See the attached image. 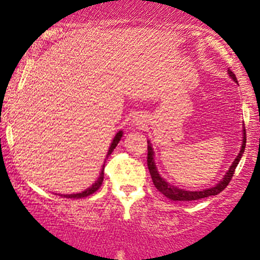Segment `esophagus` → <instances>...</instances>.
<instances>
[{
	"label": "esophagus",
	"instance_id": "obj_1",
	"mask_svg": "<svg viewBox=\"0 0 260 260\" xmlns=\"http://www.w3.org/2000/svg\"><path fill=\"white\" fill-rule=\"evenodd\" d=\"M136 124H142V121H140V120H136Z\"/></svg>",
	"mask_w": 260,
	"mask_h": 260
}]
</instances>
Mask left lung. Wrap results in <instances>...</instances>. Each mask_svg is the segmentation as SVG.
Instances as JSON below:
<instances>
[{"label": "left lung", "mask_w": 260, "mask_h": 260, "mask_svg": "<svg viewBox=\"0 0 260 260\" xmlns=\"http://www.w3.org/2000/svg\"><path fill=\"white\" fill-rule=\"evenodd\" d=\"M229 74H230V77L235 80V82H237V78H236L235 73L232 72V71L229 70ZM244 148H246V129L243 128V142H242V147H241L240 154H238V156L236 157L234 162H232L231 168L229 169V171L226 172L225 177H223L215 187H211V188H209V189H204V190H198V192L184 190V189H181V188L171 186V184L168 183V182L161 177V176L159 175V172H157L156 165H155L154 151H153V148H151L150 142H148V159H147L148 169H149V172H150L151 180H153L154 186L156 187V189L159 190V192L162 193L164 196L168 197L169 199H171V201H181V202L197 201V199L207 198V197H210V196H217L220 192H222V190L228 187L230 181H231L232 176H234V174H235V170H236V168H237L238 162H240L241 157H242V155L244 153Z\"/></svg>", "instance_id": "8db88e82"}]
</instances>
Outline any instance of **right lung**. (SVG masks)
Segmentation results:
<instances>
[{"label":"right lung","instance_id":"right-lung-1","mask_svg":"<svg viewBox=\"0 0 260 260\" xmlns=\"http://www.w3.org/2000/svg\"><path fill=\"white\" fill-rule=\"evenodd\" d=\"M122 133H123V132H122V131H120V132H118V133L116 134V136H115V138H113L112 143H111V145H110V148H109V151H107L106 157L109 156V155L112 153L113 149H115L116 147H117L118 142H120V140H121ZM104 168H105V166H104ZM104 168H103V170H101L99 178H98V180L95 181V183L92 184L91 187H89L88 189H85L84 192H82V193H77V194H62V197H63V198H73V199H74V198H77V199H78V198H84V197H88V196L92 194V193L96 192V190L99 189V188L101 187V184H103V181H104Z\"/></svg>","mask_w":260,"mask_h":260}]
</instances>
